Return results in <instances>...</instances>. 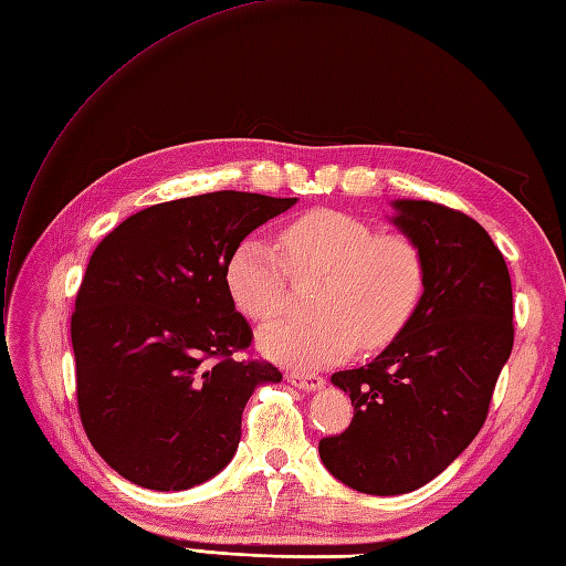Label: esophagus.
Segmentation results:
<instances>
[{"mask_svg":"<svg viewBox=\"0 0 566 566\" xmlns=\"http://www.w3.org/2000/svg\"><path fill=\"white\" fill-rule=\"evenodd\" d=\"M285 380L300 387V389H319L324 385V378L322 375H315V373H285Z\"/></svg>","mask_w":566,"mask_h":566,"instance_id":"esophagus-1","label":"esophagus"}]
</instances>
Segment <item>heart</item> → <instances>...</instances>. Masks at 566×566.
Wrapping results in <instances>:
<instances>
[{"label": "heart", "instance_id": "1", "mask_svg": "<svg viewBox=\"0 0 566 566\" xmlns=\"http://www.w3.org/2000/svg\"><path fill=\"white\" fill-rule=\"evenodd\" d=\"M281 248L249 237L228 261L224 281L249 319L279 317L293 273H326L312 319L263 326L259 344L275 360L322 368L354 348H382L405 332L417 312L426 266L419 244L401 232H378L342 210H310L281 232Z\"/></svg>", "mask_w": 566, "mask_h": 566}]
</instances>
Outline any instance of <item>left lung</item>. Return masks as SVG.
Returning <instances> with one entry per match:
<instances>
[{
	"label": "left lung",
	"mask_w": 566,
	"mask_h": 566,
	"mask_svg": "<svg viewBox=\"0 0 566 566\" xmlns=\"http://www.w3.org/2000/svg\"><path fill=\"white\" fill-rule=\"evenodd\" d=\"M395 208L423 254L421 303L378 358L332 375L354 419L319 441L324 468L375 496L429 484L472 443L513 348L511 275L482 224L431 200Z\"/></svg>",
	"instance_id": "1"
}]
</instances>
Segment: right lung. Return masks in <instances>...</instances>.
Wrapping results in <instances>:
<instances>
[{"label":"right lung","instance_id":"right-lung-1","mask_svg":"<svg viewBox=\"0 0 566 566\" xmlns=\"http://www.w3.org/2000/svg\"><path fill=\"white\" fill-rule=\"evenodd\" d=\"M297 198L216 191L135 212L90 259L72 312L77 411L133 484L181 492L218 474L256 385L281 382L234 310L224 271L244 237Z\"/></svg>","mask_w":566,"mask_h":566}]
</instances>
